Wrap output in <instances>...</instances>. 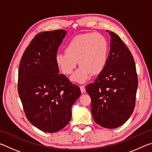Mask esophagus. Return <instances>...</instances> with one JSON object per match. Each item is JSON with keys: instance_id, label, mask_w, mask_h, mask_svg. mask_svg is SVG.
Wrapping results in <instances>:
<instances>
[{"instance_id": "34e87169", "label": "esophagus", "mask_w": 152, "mask_h": 152, "mask_svg": "<svg viewBox=\"0 0 152 152\" xmlns=\"http://www.w3.org/2000/svg\"><path fill=\"white\" fill-rule=\"evenodd\" d=\"M80 91H81L82 93H84V92H85V91H86L85 86H80Z\"/></svg>"}]
</instances>
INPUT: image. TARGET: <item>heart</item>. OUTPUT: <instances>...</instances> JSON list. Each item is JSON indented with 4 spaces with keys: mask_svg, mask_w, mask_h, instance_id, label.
<instances>
[{
    "mask_svg": "<svg viewBox=\"0 0 152 152\" xmlns=\"http://www.w3.org/2000/svg\"><path fill=\"white\" fill-rule=\"evenodd\" d=\"M109 45L107 38L99 33H86L74 36L65 48V53L56 56L58 68L66 75L80 68L72 77L74 82L83 83L91 74L99 75L104 70L109 57Z\"/></svg>",
    "mask_w": 152,
    "mask_h": 152,
    "instance_id": "heart-1",
    "label": "heart"
}]
</instances>
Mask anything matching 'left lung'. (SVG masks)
<instances>
[{
	"instance_id": "obj_1",
	"label": "left lung",
	"mask_w": 152,
	"mask_h": 152,
	"mask_svg": "<svg viewBox=\"0 0 152 152\" xmlns=\"http://www.w3.org/2000/svg\"><path fill=\"white\" fill-rule=\"evenodd\" d=\"M110 33L107 66L93 83L86 86L91 98L94 121L102 127L117 128L127 121L135 106L138 85L133 56L119 35Z\"/></svg>"
}]
</instances>
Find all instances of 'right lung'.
<instances>
[{
	"mask_svg": "<svg viewBox=\"0 0 152 152\" xmlns=\"http://www.w3.org/2000/svg\"><path fill=\"white\" fill-rule=\"evenodd\" d=\"M67 32L58 29L38 33L25 50L18 72V92L27 119L39 129L53 133L65 127L71 107L81 91L59 74L56 64L59 46Z\"/></svg>",
	"mask_w": 152,
	"mask_h": 152,
	"instance_id": "obj_1",
	"label": "right lung"
}]
</instances>
